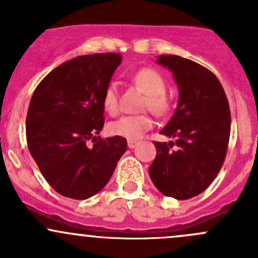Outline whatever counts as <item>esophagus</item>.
<instances>
[{
	"label": "esophagus",
	"instance_id": "34e87169",
	"mask_svg": "<svg viewBox=\"0 0 258 258\" xmlns=\"http://www.w3.org/2000/svg\"><path fill=\"white\" fill-rule=\"evenodd\" d=\"M138 145V142L137 140H132V139H129L128 140V147L130 148V149H133V148H135Z\"/></svg>",
	"mask_w": 258,
	"mask_h": 258
}]
</instances>
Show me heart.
Instances as JSON below:
<instances>
[{
  "label": "heart",
  "mask_w": 258,
  "mask_h": 258,
  "mask_svg": "<svg viewBox=\"0 0 258 258\" xmlns=\"http://www.w3.org/2000/svg\"><path fill=\"white\" fill-rule=\"evenodd\" d=\"M133 82L145 92L144 108H149L158 115H164L170 109V100L166 95V81L158 71L154 68H142L135 72ZM103 107L110 115H115L119 110V90L114 82L105 87L102 98ZM153 119L148 114L138 115H124L111 121L108 130L111 135L126 138V139H140L148 130L153 128Z\"/></svg>",
  "instance_id": "obj_1"
}]
</instances>
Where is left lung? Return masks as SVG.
<instances>
[{
	"instance_id": "obj_1",
	"label": "left lung",
	"mask_w": 258,
	"mask_h": 258,
	"mask_svg": "<svg viewBox=\"0 0 258 258\" xmlns=\"http://www.w3.org/2000/svg\"><path fill=\"white\" fill-rule=\"evenodd\" d=\"M158 63L174 73L179 87V104L160 132L176 142H154L156 158L149 175L161 194L187 200L206 190L222 168L230 140V105L217 77L204 66L171 54L160 55Z\"/></svg>"
}]
</instances>
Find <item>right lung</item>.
Wrapping results in <instances>:
<instances>
[{
    "label": "right lung",
    "instance_id": "1",
    "mask_svg": "<svg viewBox=\"0 0 258 258\" xmlns=\"http://www.w3.org/2000/svg\"><path fill=\"white\" fill-rule=\"evenodd\" d=\"M121 59L120 53L79 55L47 74L32 95L28 149L47 182L66 198L99 192L125 153V138L98 135L104 126L103 92Z\"/></svg>",
    "mask_w": 258,
    "mask_h": 258
}]
</instances>
